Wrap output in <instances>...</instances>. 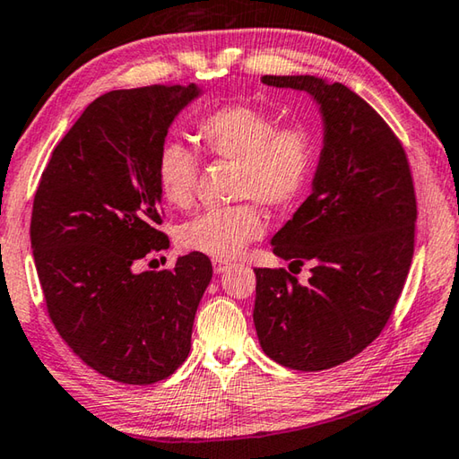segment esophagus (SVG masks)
Returning <instances> with one entry per match:
<instances>
[{"instance_id": "34e87169", "label": "esophagus", "mask_w": 459, "mask_h": 459, "mask_svg": "<svg viewBox=\"0 0 459 459\" xmlns=\"http://www.w3.org/2000/svg\"><path fill=\"white\" fill-rule=\"evenodd\" d=\"M228 268H230V264H228V262L213 258V272H215V274H223V272L228 270Z\"/></svg>"}]
</instances>
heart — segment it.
I'll return each mask as SVG.
<instances>
[{"instance_id": "b5f03b06", "label": "heart", "mask_w": 459, "mask_h": 459, "mask_svg": "<svg viewBox=\"0 0 459 459\" xmlns=\"http://www.w3.org/2000/svg\"><path fill=\"white\" fill-rule=\"evenodd\" d=\"M197 139L207 155L238 160L234 193L252 199L199 213L181 225L177 238L189 252L217 260L234 258L262 238L266 228L254 199L272 209H284L307 191L316 167L315 134L302 125L278 126L270 112L238 102L201 118ZM155 177L169 205H191L199 177L197 152L183 143L167 141L159 149Z\"/></svg>"}]
</instances>
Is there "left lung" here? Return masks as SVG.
I'll use <instances>...</instances> for the list:
<instances>
[{
  "mask_svg": "<svg viewBox=\"0 0 459 459\" xmlns=\"http://www.w3.org/2000/svg\"><path fill=\"white\" fill-rule=\"evenodd\" d=\"M262 82L308 92L325 143L312 193L272 238L290 266L310 264V278L300 284L284 268H255L254 325L272 360L325 371L365 351L389 323L413 260V177L395 133L351 88L316 76Z\"/></svg>",
  "mask_w": 459,
  "mask_h": 459,
  "instance_id": "8db88e82",
  "label": "left lung"
}]
</instances>
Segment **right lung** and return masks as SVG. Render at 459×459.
I'll use <instances>...</instances> for the list:
<instances>
[{
	"instance_id": "1",
	"label": "right lung",
	"mask_w": 459,
	"mask_h": 459,
	"mask_svg": "<svg viewBox=\"0 0 459 459\" xmlns=\"http://www.w3.org/2000/svg\"><path fill=\"white\" fill-rule=\"evenodd\" d=\"M195 84L112 91L91 102L52 151L31 209V250L46 308L68 347L126 385L167 379L189 355L212 262L134 264L169 247L155 177L159 149Z\"/></svg>"
}]
</instances>
